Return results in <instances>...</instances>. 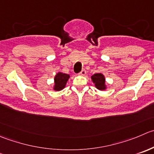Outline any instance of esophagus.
<instances>
[{
    "mask_svg": "<svg viewBox=\"0 0 154 154\" xmlns=\"http://www.w3.org/2000/svg\"><path fill=\"white\" fill-rule=\"evenodd\" d=\"M86 70L83 69L81 71H80V74H80V75H81V76H84V75H86Z\"/></svg>",
    "mask_w": 154,
    "mask_h": 154,
    "instance_id": "34e87169",
    "label": "esophagus"
}]
</instances>
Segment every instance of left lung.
<instances>
[{"label": "left lung", "mask_w": 154, "mask_h": 154, "mask_svg": "<svg viewBox=\"0 0 154 154\" xmlns=\"http://www.w3.org/2000/svg\"><path fill=\"white\" fill-rule=\"evenodd\" d=\"M92 82L95 83V87L99 90H104L106 89V84H105V78L104 76L101 73H97V74H93L91 77Z\"/></svg>", "instance_id": "1"}]
</instances>
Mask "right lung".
I'll return each mask as SVG.
<instances>
[{
	"label": "right lung",
	"mask_w": 154,
	"mask_h": 154,
	"mask_svg": "<svg viewBox=\"0 0 154 154\" xmlns=\"http://www.w3.org/2000/svg\"><path fill=\"white\" fill-rule=\"evenodd\" d=\"M69 74L59 72L54 77V87L53 89L56 91H60L65 87L67 82L69 79Z\"/></svg>",
	"instance_id": "right-lung-1"
}]
</instances>
